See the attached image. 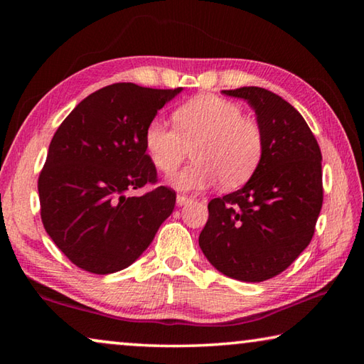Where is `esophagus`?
I'll list each match as a JSON object with an SVG mask.
<instances>
[{"instance_id": "obj_1", "label": "esophagus", "mask_w": 364, "mask_h": 364, "mask_svg": "<svg viewBox=\"0 0 364 364\" xmlns=\"http://www.w3.org/2000/svg\"><path fill=\"white\" fill-rule=\"evenodd\" d=\"M193 199H191V197H188V196H184V194H178L176 196V205H186L188 202H191Z\"/></svg>"}]
</instances>
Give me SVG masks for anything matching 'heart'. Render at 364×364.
Masks as SVG:
<instances>
[{
    "label": "heart",
    "instance_id": "obj_1",
    "mask_svg": "<svg viewBox=\"0 0 364 364\" xmlns=\"http://www.w3.org/2000/svg\"><path fill=\"white\" fill-rule=\"evenodd\" d=\"M175 127L160 117L147 123L144 147L151 162L171 175L193 149L194 162L171 178V186L200 191L220 181L232 189L254 175L263 156V134L242 109L215 95L184 102L173 114Z\"/></svg>",
    "mask_w": 364,
    "mask_h": 364
}]
</instances>
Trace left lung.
<instances>
[{
  "mask_svg": "<svg viewBox=\"0 0 364 364\" xmlns=\"http://www.w3.org/2000/svg\"><path fill=\"white\" fill-rule=\"evenodd\" d=\"M255 110L263 156L241 189L208 202L199 236L220 273L245 282L274 278L310 244L323 207L321 149L299 110L258 86L225 90Z\"/></svg>",
  "mask_w": 364,
  "mask_h": 364,
  "instance_id": "left-lung-1",
  "label": "left lung"
}]
</instances>
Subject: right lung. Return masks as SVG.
<instances>
[{"label": "right lung", "mask_w": 364, "mask_h": 364, "mask_svg": "<svg viewBox=\"0 0 364 364\" xmlns=\"http://www.w3.org/2000/svg\"><path fill=\"white\" fill-rule=\"evenodd\" d=\"M181 88L114 83L95 91L60 123L38 178L41 221L60 252L88 273L130 267L175 208L176 194L157 186L144 130Z\"/></svg>", "instance_id": "add662e5"}]
</instances>
